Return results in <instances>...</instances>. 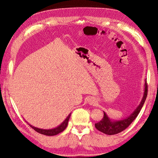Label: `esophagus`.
Here are the masks:
<instances>
[{
	"label": "esophagus",
	"instance_id": "esophagus-1",
	"mask_svg": "<svg viewBox=\"0 0 158 158\" xmlns=\"http://www.w3.org/2000/svg\"><path fill=\"white\" fill-rule=\"evenodd\" d=\"M92 103H94V102H93Z\"/></svg>",
	"mask_w": 158,
	"mask_h": 158
}]
</instances>
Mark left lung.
<instances>
[{"mask_svg":"<svg viewBox=\"0 0 158 158\" xmlns=\"http://www.w3.org/2000/svg\"><path fill=\"white\" fill-rule=\"evenodd\" d=\"M147 94H148V84H147V82L146 81L145 90H144L143 97L142 100H141L140 105H139L138 107L135 109V111H134L129 117L126 118L125 119L121 120V121H111V120L109 118L108 116H106V114L104 112V116L102 118V119L100 121H99L97 123L95 124V127L97 128V130H98L99 131H100V132L108 135H116V134H118L122 132V131H123L132 123L134 120L137 118L138 114H139L141 109L142 108L143 104L146 101Z\"/></svg>","mask_w":158,"mask_h":158,"instance_id":"left-lung-1","label":"left lung"}]
</instances>
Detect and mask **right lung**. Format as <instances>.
Returning <instances> with one entry per match:
<instances>
[{
    "label": "right lung",
    "mask_w": 158,
    "mask_h": 158,
    "mask_svg": "<svg viewBox=\"0 0 158 158\" xmlns=\"http://www.w3.org/2000/svg\"><path fill=\"white\" fill-rule=\"evenodd\" d=\"M71 116V114H69L68 115V116L67 117V118L65 120V121H63V123L61 125H60L59 126L56 127V128H53V129H51V130H43V129H40V128H37L35 127H33L32 126V125H29L30 126L33 128L34 130H35L37 132H38L40 134H42V135H47V136H54V135H56L58 134H59L60 132H62L68 126V121L69 119V117Z\"/></svg>",
    "instance_id": "add662e5"
}]
</instances>
